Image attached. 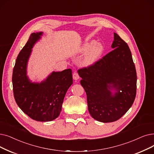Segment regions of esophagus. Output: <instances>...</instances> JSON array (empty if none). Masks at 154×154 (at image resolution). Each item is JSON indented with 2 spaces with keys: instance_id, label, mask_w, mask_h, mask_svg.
Here are the masks:
<instances>
[{
  "instance_id": "1",
  "label": "esophagus",
  "mask_w": 154,
  "mask_h": 154,
  "mask_svg": "<svg viewBox=\"0 0 154 154\" xmlns=\"http://www.w3.org/2000/svg\"><path fill=\"white\" fill-rule=\"evenodd\" d=\"M73 79H74V80H75V81H77V80H78V79H79V74L76 72H75L74 73H73Z\"/></svg>"
}]
</instances>
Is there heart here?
I'll list each match as a JSON object with an SVG mask.
<instances>
[{
  "label": "heart",
  "mask_w": 154,
  "mask_h": 154,
  "mask_svg": "<svg viewBox=\"0 0 154 154\" xmlns=\"http://www.w3.org/2000/svg\"><path fill=\"white\" fill-rule=\"evenodd\" d=\"M103 46L101 43H96L95 41L85 42L80 49L82 53L88 52L83 60V65L89 66L94 64L103 54Z\"/></svg>",
  "instance_id": "1"
}]
</instances>
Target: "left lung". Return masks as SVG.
Returning a JSON list of instances; mask_svg holds the SVG:
<instances>
[{
    "mask_svg": "<svg viewBox=\"0 0 154 154\" xmlns=\"http://www.w3.org/2000/svg\"><path fill=\"white\" fill-rule=\"evenodd\" d=\"M111 48L94 64L78 70L90 115L103 123L122 118L131 108L137 92V72L129 46L114 32ZM112 89L117 92L112 94Z\"/></svg>",
    "mask_w": 154,
    "mask_h": 154,
    "instance_id": "8db88e82",
    "label": "left lung"
}]
</instances>
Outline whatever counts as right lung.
Wrapping results in <instances>:
<instances>
[{
  "mask_svg": "<svg viewBox=\"0 0 154 154\" xmlns=\"http://www.w3.org/2000/svg\"><path fill=\"white\" fill-rule=\"evenodd\" d=\"M43 32H33L19 52L12 73L15 101L25 114L38 122H50L60 114L66 92L73 83L70 69L53 72L40 83L27 76V64L32 48Z\"/></svg>",
  "mask_w": 154,
  "mask_h": 154,
  "instance_id": "1",
  "label": "right lung"
}]
</instances>
